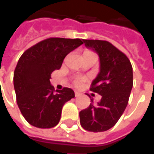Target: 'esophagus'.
Returning a JSON list of instances; mask_svg holds the SVG:
<instances>
[{"label":"esophagus","mask_w":154,"mask_h":154,"mask_svg":"<svg viewBox=\"0 0 154 154\" xmlns=\"http://www.w3.org/2000/svg\"><path fill=\"white\" fill-rule=\"evenodd\" d=\"M80 95H81V93H79V92H77V91L75 92V96H76V97H78V96H80Z\"/></svg>","instance_id":"esophagus-1"}]
</instances>
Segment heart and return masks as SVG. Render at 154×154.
<instances>
[{
	"label": "heart",
	"instance_id": "b5f03b06",
	"mask_svg": "<svg viewBox=\"0 0 154 154\" xmlns=\"http://www.w3.org/2000/svg\"><path fill=\"white\" fill-rule=\"evenodd\" d=\"M86 53H92V52H90V51H86L84 54H86ZM84 78L83 77H75L74 78V80H73V83H74V85L75 86H77V87H79V86H81L82 85V83L84 82Z\"/></svg>",
	"mask_w": 154,
	"mask_h": 154
}]
</instances>
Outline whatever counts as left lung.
Masks as SVG:
<instances>
[{"instance_id": "8db88e82", "label": "left lung", "mask_w": 154, "mask_h": 154, "mask_svg": "<svg viewBox=\"0 0 154 154\" xmlns=\"http://www.w3.org/2000/svg\"><path fill=\"white\" fill-rule=\"evenodd\" d=\"M100 57V71L90 90L101 95L100 101L79 112L84 130L102 132L117 124L129 102L133 87V70L128 57L107 41L83 40Z\"/></svg>"}]
</instances>
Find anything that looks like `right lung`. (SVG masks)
<instances>
[{
    "label": "right lung",
    "instance_id": "right-lung-1",
    "mask_svg": "<svg viewBox=\"0 0 154 154\" xmlns=\"http://www.w3.org/2000/svg\"><path fill=\"white\" fill-rule=\"evenodd\" d=\"M82 43L78 38L51 37L28 48L19 58L14 70V89L19 110L29 125L49 129L59 124L63 106L75 94L70 88L55 90L50 84L51 74Z\"/></svg>",
    "mask_w": 154,
    "mask_h": 154
}]
</instances>
